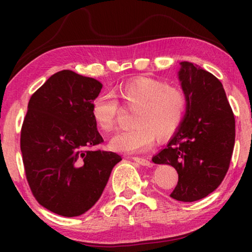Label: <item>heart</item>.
<instances>
[{"instance_id":"obj_1","label":"heart","mask_w":252,"mask_h":252,"mask_svg":"<svg viewBox=\"0 0 252 252\" xmlns=\"http://www.w3.org/2000/svg\"><path fill=\"white\" fill-rule=\"evenodd\" d=\"M174 112L173 110H171V108L163 102L162 100H158L155 101L153 103L151 104L150 108L148 110V118L151 119V118H156V117H162V116H165V114L168 113H172ZM174 127V121L172 120L171 118H163L161 119L159 121V123L157 125V138L162 139L164 138V136L169 135L171 133V131L173 130ZM122 146L125 147L126 143H122Z\"/></svg>"}]
</instances>
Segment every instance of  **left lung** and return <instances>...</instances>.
Listing matches in <instances>:
<instances>
[{
    "instance_id": "8db88e82",
    "label": "left lung",
    "mask_w": 252,
    "mask_h": 252,
    "mask_svg": "<svg viewBox=\"0 0 252 252\" xmlns=\"http://www.w3.org/2000/svg\"><path fill=\"white\" fill-rule=\"evenodd\" d=\"M99 81L70 70L53 74L33 93L21 129L25 176L41 206L78 217L100 199L117 153L97 148L94 101Z\"/></svg>"
}]
</instances>
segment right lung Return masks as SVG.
Here are the masks:
<instances>
[{
	"label": "right lung",
	"mask_w": 252,
	"mask_h": 252,
	"mask_svg": "<svg viewBox=\"0 0 252 252\" xmlns=\"http://www.w3.org/2000/svg\"><path fill=\"white\" fill-rule=\"evenodd\" d=\"M178 78L186 97V112L167 148L155 163L177 170L171 198L192 202L215 191L231 160L236 122L222 83L193 63H180Z\"/></svg>",
	"instance_id": "add662e5"
}]
</instances>
